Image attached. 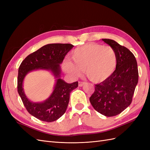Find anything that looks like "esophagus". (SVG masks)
Masks as SVG:
<instances>
[{
    "label": "esophagus",
    "mask_w": 150,
    "mask_h": 150,
    "mask_svg": "<svg viewBox=\"0 0 150 150\" xmlns=\"http://www.w3.org/2000/svg\"><path fill=\"white\" fill-rule=\"evenodd\" d=\"M86 84L85 82H79V86H80V87H81V86H83L84 84Z\"/></svg>",
    "instance_id": "obj_1"
}]
</instances>
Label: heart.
<instances>
[{"label": "heart", "mask_w": 150, "mask_h": 150, "mask_svg": "<svg viewBox=\"0 0 150 150\" xmlns=\"http://www.w3.org/2000/svg\"><path fill=\"white\" fill-rule=\"evenodd\" d=\"M71 61L63 63V69L72 77H78L85 71L89 79L94 83L107 80L115 72L117 58L112 47L89 43L76 48L71 53Z\"/></svg>", "instance_id": "obj_1"}]
</instances>
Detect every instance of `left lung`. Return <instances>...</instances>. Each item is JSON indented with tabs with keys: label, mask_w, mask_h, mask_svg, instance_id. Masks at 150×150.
Wrapping results in <instances>:
<instances>
[{
	"label": "left lung",
	"mask_w": 150,
	"mask_h": 150,
	"mask_svg": "<svg viewBox=\"0 0 150 150\" xmlns=\"http://www.w3.org/2000/svg\"><path fill=\"white\" fill-rule=\"evenodd\" d=\"M102 40L115 51L117 67L110 78L95 85L89 101L95 110L111 117L120 114L130 105L138 82V70L136 58L128 49L114 40Z\"/></svg>",
	"instance_id": "8db88e82"
}]
</instances>
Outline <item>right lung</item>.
Returning a JSON list of instances; mask_svg holds the SVG:
<instances>
[{"instance_id":"1","label":"right lung","mask_w":150,"mask_h":150,"mask_svg":"<svg viewBox=\"0 0 150 150\" xmlns=\"http://www.w3.org/2000/svg\"><path fill=\"white\" fill-rule=\"evenodd\" d=\"M74 47L71 44H49L27 56L18 71L17 90L27 110L36 118L52 122L61 117L66 111L70 93L78 86V83H67L61 78V66L67 52ZM36 70L51 71L56 83L50 97L42 102H33L26 97L23 88L25 77Z\"/></svg>"}]
</instances>
